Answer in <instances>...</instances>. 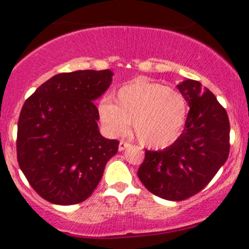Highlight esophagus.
Returning <instances> with one entry per match:
<instances>
[{
    "mask_svg": "<svg viewBox=\"0 0 249 249\" xmlns=\"http://www.w3.org/2000/svg\"><path fill=\"white\" fill-rule=\"evenodd\" d=\"M128 146H130V144H128L127 142L125 141H121V142H119V151H124L125 148H127Z\"/></svg>",
    "mask_w": 249,
    "mask_h": 249,
    "instance_id": "1",
    "label": "esophagus"
}]
</instances>
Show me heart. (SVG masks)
Returning <instances> with one entry per match:
<instances>
[{
    "mask_svg": "<svg viewBox=\"0 0 249 249\" xmlns=\"http://www.w3.org/2000/svg\"><path fill=\"white\" fill-rule=\"evenodd\" d=\"M98 111L103 125L113 136L124 134L132 123L141 144L164 147L181 133L188 107L178 89L137 78L117 91L115 103L103 99Z\"/></svg>",
    "mask_w": 249,
    "mask_h": 249,
    "instance_id": "1",
    "label": "heart"
}]
</instances>
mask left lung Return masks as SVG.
<instances>
[{
	"label": "left lung",
	"instance_id": "1",
	"mask_svg": "<svg viewBox=\"0 0 249 249\" xmlns=\"http://www.w3.org/2000/svg\"><path fill=\"white\" fill-rule=\"evenodd\" d=\"M190 105L185 128L171 146L145 150L138 178L159 198L181 201L210 184L230 154V119L225 107L201 83L178 84Z\"/></svg>",
	"mask_w": 249,
	"mask_h": 249
}]
</instances>
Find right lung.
Listing matches in <instances>:
<instances>
[{
    "instance_id": "1",
    "label": "right lung",
    "mask_w": 249,
    "mask_h": 249,
    "mask_svg": "<svg viewBox=\"0 0 249 249\" xmlns=\"http://www.w3.org/2000/svg\"><path fill=\"white\" fill-rule=\"evenodd\" d=\"M110 70L51 77L22 107L17 125L19 168L43 199L56 205L87 200L101 181L119 142L98 131L93 101L112 82Z\"/></svg>"
}]
</instances>
